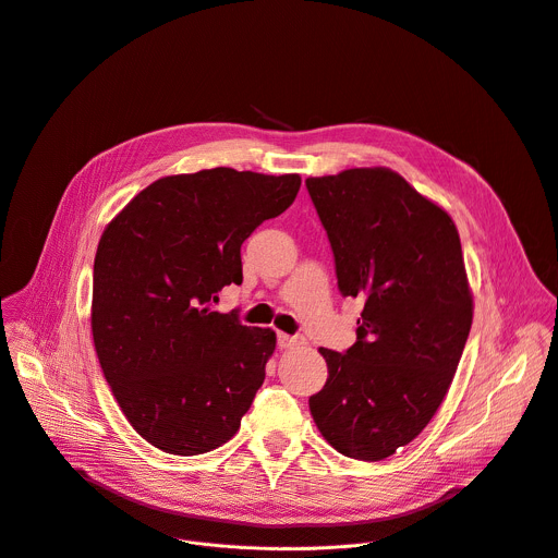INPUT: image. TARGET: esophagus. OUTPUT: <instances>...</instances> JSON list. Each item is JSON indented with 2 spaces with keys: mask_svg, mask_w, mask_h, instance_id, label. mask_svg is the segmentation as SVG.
I'll return each instance as SVG.
<instances>
[{
  "mask_svg": "<svg viewBox=\"0 0 558 558\" xmlns=\"http://www.w3.org/2000/svg\"><path fill=\"white\" fill-rule=\"evenodd\" d=\"M306 340L302 336H287V333H278V347L280 349H295V347H304Z\"/></svg>",
  "mask_w": 558,
  "mask_h": 558,
  "instance_id": "1",
  "label": "esophagus"
}]
</instances>
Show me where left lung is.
Returning <instances> with one entry per match:
<instances>
[{
	"label": "left lung",
	"mask_w": 558,
	"mask_h": 558,
	"mask_svg": "<svg viewBox=\"0 0 558 558\" xmlns=\"http://www.w3.org/2000/svg\"><path fill=\"white\" fill-rule=\"evenodd\" d=\"M306 190L342 295L364 300L357 342L320 349L329 377L308 397L311 417L344 457L379 461L428 426L459 366L472 327L459 231L388 168L311 177Z\"/></svg>",
	"instance_id": "obj_1"
}]
</instances>
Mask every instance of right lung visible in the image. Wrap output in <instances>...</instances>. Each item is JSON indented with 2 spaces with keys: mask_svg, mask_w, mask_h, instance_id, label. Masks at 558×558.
Wrapping results in <instances>:
<instances>
[{
  "mask_svg": "<svg viewBox=\"0 0 558 558\" xmlns=\"http://www.w3.org/2000/svg\"><path fill=\"white\" fill-rule=\"evenodd\" d=\"M298 174L231 168L163 177L104 229L93 278V340L125 420L154 448L192 457L241 428L265 366L271 329L214 311L243 282L241 245L280 216Z\"/></svg>",
  "mask_w": 558,
  "mask_h": 558,
  "instance_id": "1",
  "label": "right lung"
}]
</instances>
